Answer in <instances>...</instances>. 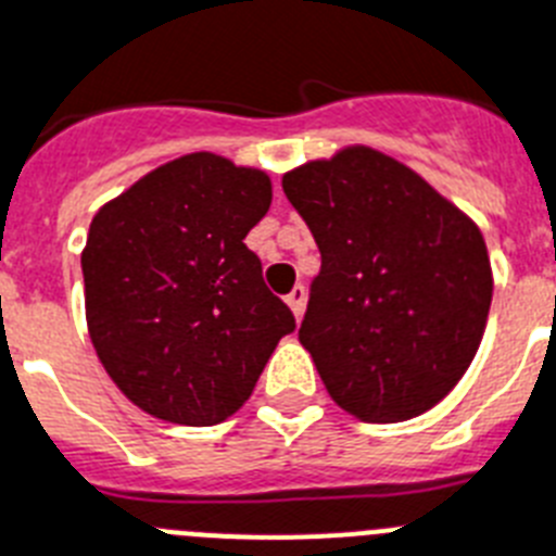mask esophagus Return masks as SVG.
I'll return each instance as SVG.
<instances>
[{"instance_id": "esophagus-1", "label": "esophagus", "mask_w": 556, "mask_h": 556, "mask_svg": "<svg viewBox=\"0 0 556 556\" xmlns=\"http://www.w3.org/2000/svg\"><path fill=\"white\" fill-rule=\"evenodd\" d=\"M286 302H288V305H291L293 316L300 319V316L305 314V286L291 288V293H288V296H286Z\"/></svg>"}]
</instances>
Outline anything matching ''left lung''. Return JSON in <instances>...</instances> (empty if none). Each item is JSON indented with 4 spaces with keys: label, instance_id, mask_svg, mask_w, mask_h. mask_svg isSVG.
<instances>
[{
    "label": "left lung",
    "instance_id": "obj_1",
    "mask_svg": "<svg viewBox=\"0 0 556 556\" xmlns=\"http://www.w3.org/2000/svg\"><path fill=\"white\" fill-rule=\"evenodd\" d=\"M282 189L321 254L300 342L330 399L370 424L435 407L472 365L492 305L478 226L367 147L305 163Z\"/></svg>",
    "mask_w": 556,
    "mask_h": 556
}]
</instances>
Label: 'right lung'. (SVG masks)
Wrapping results in <instances>:
<instances>
[{"label": "right lung", "mask_w": 556, "mask_h": 556, "mask_svg": "<svg viewBox=\"0 0 556 556\" xmlns=\"http://www.w3.org/2000/svg\"><path fill=\"white\" fill-rule=\"evenodd\" d=\"M268 206L265 172L194 152L92 217L87 328L110 379L143 413L184 427L226 421L293 333L291 307L242 242Z\"/></svg>", "instance_id": "add662e5"}]
</instances>
